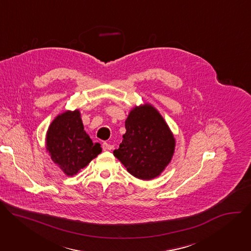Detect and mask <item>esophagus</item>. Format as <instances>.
<instances>
[{
	"instance_id": "34e87169",
	"label": "esophagus",
	"mask_w": 251,
	"mask_h": 251,
	"mask_svg": "<svg viewBox=\"0 0 251 251\" xmlns=\"http://www.w3.org/2000/svg\"><path fill=\"white\" fill-rule=\"evenodd\" d=\"M102 149H103V151H110V150L113 149V145L108 144V143L104 142L103 144H102Z\"/></svg>"
}]
</instances>
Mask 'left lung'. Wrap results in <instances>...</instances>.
I'll list each match as a JSON object with an SVG mask.
<instances>
[{"mask_svg":"<svg viewBox=\"0 0 251 251\" xmlns=\"http://www.w3.org/2000/svg\"><path fill=\"white\" fill-rule=\"evenodd\" d=\"M126 133L114 156L141 180H152L171 162L175 139L160 113L149 104L135 108L125 121Z\"/></svg>","mask_w":251,"mask_h":251,"instance_id":"left-lung-1","label":"left lung"}]
</instances>
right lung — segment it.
<instances>
[{"label": "right lung", "mask_w": 251, "mask_h": 251, "mask_svg": "<svg viewBox=\"0 0 251 251\" xmlns=\"http://www.w3.org/2000/svg\"><path fill=\"white\" fill-rule=\"evenodd\" d=\"M47 150L66 176L77 174L102 151L100 144H94L84 131L78 110L66 111L52 121L47 135Z\"/></svg>", "instance_id": "right-lung-1"}]
</instances>
